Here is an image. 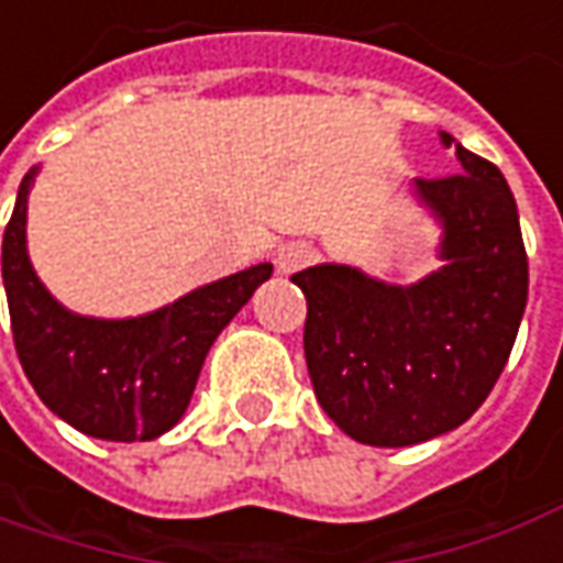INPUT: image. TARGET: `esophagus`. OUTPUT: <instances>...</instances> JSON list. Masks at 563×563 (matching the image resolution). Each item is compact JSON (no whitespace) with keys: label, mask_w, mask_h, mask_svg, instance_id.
I'll return each mask as SVG.
<instances>
[{"label":"esophagus","mask_w":563,"mask_h":563,"mask_svg":"<svg viewBox=\"0 0 563 563\" xmlns=\"http://www.w3.org/2000/svg\"><path fill=\"white\" fill-rule=\"evenodd\" d=\"M312 260H316V247H312V244L288 242L275 251V269L290 275L297 273V269H303L306 263H312Z\"/></svg>","instance_id":"obj_1"}]
</instances>
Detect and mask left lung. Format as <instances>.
Here are the masks:
<instances>
[{
	"mask_svg": "<svg viewBox=\"0 0 563 563\" xmlns=\"http://www.w3.org/2000/svg\"><path fill=\"white\" fill-rule=\"evenodd\" d=\"M441 143L463 170L413 180L441 223L438 273L407 288L340 263L290 275L306 294L316 398L371 448H407L463 426L503 374L525 316L527 251L509 184L451 134Z\"/></svg>",
	"mask_w": 563,
	"mask_h": 563,
	"instance_id": "left-lung-1",
	"label": "left lung"
}]
</instances>
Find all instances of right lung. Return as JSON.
<instances>
[{
    "label": "right lung",
    "mask_w": 563,
    "mask_h": 563,
    "mask_svg": "<svg viewBox=\"0 0 563 563\" xmlns=\"http://www.w3.org/2000/svg\"><path fill=\"white\" fill-rule=\"evenodd\" d=\"M21 180L2 235V282L14 349L36 395L73 429L103 441H150L186 413L217 333L273 275V263L189 290L137 319H88L54 300L26 257Z\"/></svg>",
    "instance_id": "add662e5"
}]
</instances>
